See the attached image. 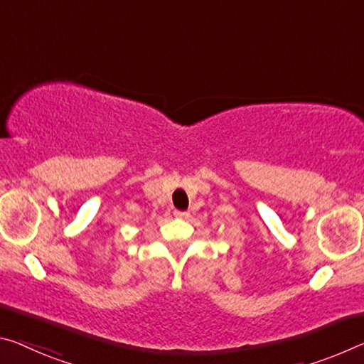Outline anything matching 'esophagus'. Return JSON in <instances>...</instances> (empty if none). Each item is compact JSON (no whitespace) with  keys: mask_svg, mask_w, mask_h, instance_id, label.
I'll return each mask as SVG.
<instances>
[{"mask_svg":"<svg viewBox=\"0 0 364 364\" xmlns=\"http://www.w3.org/2000/svg\"><path fill=\"white\" fill-rule=\"evenodd\" d=\"M173 215L178 217V218H186V217H189V212H186V210H175V212H173Z\"/></svg>","mask_w":364,"mask_h":364,"instance_id":"obj_1","label":"esophagus"}]
</instances>
